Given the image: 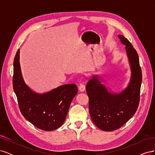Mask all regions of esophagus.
<instances>
[{
	"label": "esophagus",
	"mask_w": 155,
	"mask_h": 155,
	"mask_svg": "<svg viewBox=\"0 0 155 155\" xmlns=\"http://www.w3.org/2000/svg\"><path fill=\"white\" fill-rule=\"evenodd\" d=\"M79 91L81 92H84L85 91V86L83 85V84H80L79 86Z\"/></svg>",
	"instance_id": "esophagus-1"
}]
</instances>
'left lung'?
I'll list each match as a JSON object with an SVG mask.
<instances>
[{
    "instance_id": "obj_1",
    "label": "left lung",
    "mask_w": 155,
    "mask_h": 155,
    "mask_svg": "<svg viewBox=\"0 0 155 155\" xmlns=\"http://www.w3.org/2000/svg\"><path fill=\"white\" fill-rule=\"evenodd\" d=\"M118 37L121 43L125 46L130 64L131 76L127 87L120 93L110 92L101 83V78L98 75H94L86 86L92 120L98 128L105 131L122 127L134 114L140 101L142 76L138 54L127 39L122 35Z\"/></svg>"
}]
</instances>
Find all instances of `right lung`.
<instances>
[{
	"label": "right lung",
	"instance_id": "add662e5",
	"mask_svg": "<svg viewBox=\"0 0 155 155\" xmlns=\"http://www.w3.org/2000/svg\"><path fill=\"white\" fill-rule=\"evenodd\" d=\"M19 54L18 49L13 62V87L22 114L41 130L58 129L64 123L70 104L77 94V86L67 84L43 94L33 91L23 79Z\"/></svg>",
	"mask_w": 155,
	"mask_h": 155
}]
</instances>
